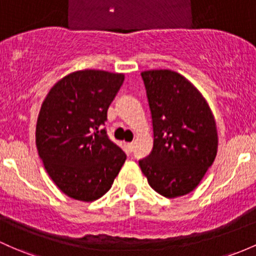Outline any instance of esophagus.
<instances>
[{"label":"esophagus","instance_id":"34e87169","mask_svg":"<svg viewBox=\"0 0 256 256\" xmlns=\"http://www.w3.org/2000/svg\"><path fill=\"white\" fill-rule=\"evenodd\" d=\"M126 146H127V150L129 151V152H132V151H133L134 144L133 142H127V145H126Z\"/></svg>","mask_w":256,"mask_h":256}]
</instances>
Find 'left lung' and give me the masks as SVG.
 <instances>
[{"instance_id": "1", "label": "left lung", "mask_w": 256, "mask_h": 256, "mask_svg": "<svg viewBox=\"0 0 256 256\" xmlns=\"http://www.w3.org/2000/svg\"><path fill=\"white\" fill-rule=\"evenodd\" d=\"M151 112L154 146L139 166L162 196L190 193L212 164L217 130L211 110L190 82L168 70L142 73Z\"/></svg>"}]
</instances>
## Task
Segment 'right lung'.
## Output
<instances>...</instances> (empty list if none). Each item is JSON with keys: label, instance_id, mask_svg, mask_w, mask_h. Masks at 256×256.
Listing matches in <instances>:
<instances>
[{"label": "right lung", "instance_id": "1", "mask_svg": "<svg viewBox=\"0 0 256 256\" xmlns=\"http://www.w3.org/2000/svg\"><path fill=\"white\" fill-rule=\"evenodd\" d=\"M123 80V74L78 70L57 82L44 100L38 151L52 180L73 199L102 196L127 158L102 127Z\"/></svg>", "mask_w": 256, "mask_h": 256}]
</instances>
